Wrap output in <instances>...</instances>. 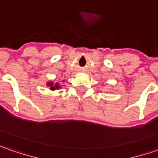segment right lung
I'll return each instance as SVG.
<instances>
[{
	"label": "right lung",
	"mask_w": 158,
	"mask_h": 158,
	"mask_svg": "<svg viewBox=\"0 0 158 158\" xmlns=\"http://www.w3.org/2000/svg\"><path fill=\"white\" fill-rule=\"evenodd\" d=\"M48 84H49V85H50V86H51V89H55V88H57V87H58V85H57V84H56V85H55V86H52V83H48Z\"/></svg>",
	"instance_id": "obj_1"
}]
</instances>
